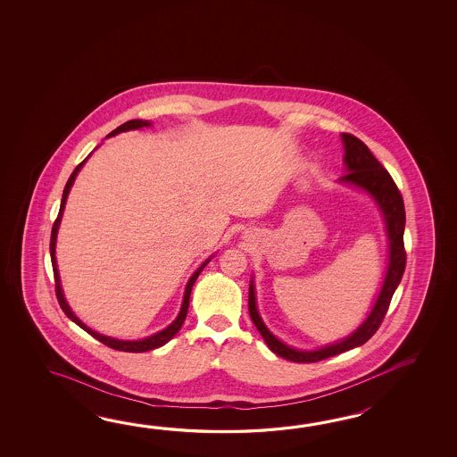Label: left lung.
I'll use <instances>...</instances> for the list:
<instances>
[{
	"label": "left lung",
	"instance_id": "left-lung-1",
	"mask_svg": "<svg viewBox=\"0 0 457 457\" xmlns=\"http://www.w3.org/2000/svg\"><path fill=\"white\" fill-rule=\"evenodd\" d=\"M341 140L345 145V165L348 173L341 176L340 181L356 186L362 191L370 193L376 199L384 215L388 237L387 274L370 317L362 321L360 328L351 333L348 338L315 351L294 350L278 340L271 331L266 328L256 309V297H254V287L252 282L250 292H248V311L254 327L258 328L262 340L266 341V345L274 354L294 362H319L345 351L353 350L370 340V337L379 330L380 323L387 313L392 295L402 281L405 264H407V253L403 246L405 207H403V199L398 191L397 185L394 183L392 176L388 175L387 170L380 165L378 158L370 154L368 145L358 137L341 134Z\"/></svg>",
	"mask_w": 457,
	"mask_h": 457
}]
</instances>
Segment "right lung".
<instances>
[{
    "mask_svg": "<svg viewBox=\"0 0 457 457\" xmlns=\"http://www.w3.org/2000/svg\"><path fill=\"white\" fill-rule=\"evenodd\" d=\"M148 126H152L148 120L134 119V120H127V122H124L122 126L117 127L116 130H112L109 136H116L119 132H126V130H134V129H140V127ZM87 156L83 160V162H81V163H79V165L77 166V168H75V171L71 173V176L69 178V181H67V185H65L63 195H62V203H60L59 215H57V219H55V222H54V227H52V235H50V258H52V268H54V278H55V294H57L60 307H62V311L65 312V315L69 317L70 320L75 321L79 328H83V330L89 333L93 338H96L97 341H101L103 345H106V346L112 348V350L126 351V353H144V351L155 350V348H160V346H163L165 343L171 340V338L175 337L176 333L179 331V328H181V325L185 323L186 315H187V309H189L191 289H193V286H195L197 276H199L201 271L204 270L205 264L211 262V258H209V260H205V262L201 264V268H199V270L191 276V279H189L187 284H186L185 299H183L181 311L178 313L176 320L173 321L170 327H166L165 330L158 331V333L152 335V337H148L145 340L122 341L116 340V338H111V337H104V335H101V333H97V331H93L91 328H87V325H85L83 321L79 320L77 315L71 312V309L69 307V303H67L65 297H63V291H62V286H60L57 260H55V242H57V232H59L60 220H62V214H63V209H65V203H67L70 189H71V186H73V181H75V178H77L78 171L81 170V166L85 165Z\"/></svg>",
    "mask_w": 457,
    "mask_h": 457,
    "instance_id": "right-lung-1",
    "label": "right lung"
}]
</instances>
